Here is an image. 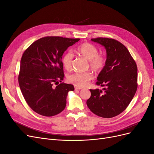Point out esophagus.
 <instances>
[{
  "instance_id": "1",
  "label": "esophagus",
  "mask_w": 154,
  "mask_h": 154,
  "mask_svg": "<svg viewBox=\"0 0 154 154\" xmlns=\"http://www.w3.org/2000/svg\"><path fill=\"white\" fill-rule=\"evenodd\" d=\"M74 88H75V90H80V89H82V87H74Z\"/></svg>"
}]
</instances>
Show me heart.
I'll use <instances>...</instances> for the list:
<instances>
[{
	"label": "heart",
	"mask_w": 154,
	"mask_h": 154,
	"mask_svg": "<svg viewBox=\"0 0 154 154\" xmlns=\"http://www.w3.org/2000/svg\"><path fill=\"white\" fill-rule=\"evenodd\" d=\"M76 52L88 61L90 68L95 72H100L105 67V58L98 54V49L90 43H83L76 48ZM73 54L67 51L62 58V63L67 70H71L72 66ZM93 78V74L90 71L74 72L69 74L67 79L69 82L76 86L84 87Z\"/></svg>",
	"instance_id": "b5f03b06"
}]
</instances>
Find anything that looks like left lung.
Here are the masks:
<instances>
[{
    "mask_svg": "<svg viewBox=\"0 0 154 154\" xmlns=\"http://www.w3.org/2000/svg\"><path fill=\"white\" fill-rule=\"evenodd\" d=\"M91 40L104 46L106 60L96 83L104 88L90 89L91 96L87 105L100 117L113 118L127 109L136 94L137 65L127 48L119 41L101 37Z\"/></svg>",
    "mask_w": 154,
    "mask_h": 154,
    "instance_id": "left-lung-1",
    "label": "left lung"
}]
</instances>
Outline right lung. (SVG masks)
Returning <instances> with one entry per match:
<instances>
[{
  "label": "right lung",
  "instance_id": "1",
  "mask_svg": "<svg viewBox=\"0 0 154 154\" xmlns=\"http://www.w3.org/2000/svg\"><path fill=\"white\" fill-rule=\"evenodd\" d=\"M79 40L46 36L34 42L23 53L18 83L27 103L37 114L50 117L66 108L68 92L74 88L71 84H59L64 78L62 55Z\"/></svg>",
  "mask_w": 154,
  "mask_h": 154
}]
</instances>
